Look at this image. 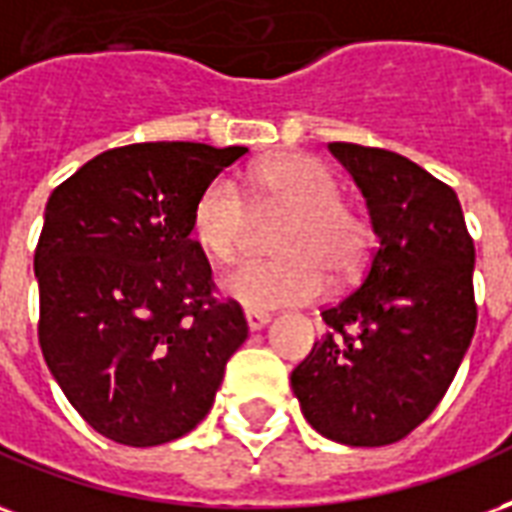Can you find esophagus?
Listing matches in <instances>:
<instances>
[{"label": "esophagus", "instance_id": "34e87169", "mask_svg": "<svg viewBox=\"0 0 512 512\" xmlns=\"http://www.w3.org/2000/svg\"><path fill=\"white\" fill-rule=\"evenodd\" d=\"M245 322H248V330H251V333H256V330H261L264 324L270 322V313L253 311V308H248V311H245Z\"/></svg>", "mask_w": 512, "mask_h": 512}]
</instances>
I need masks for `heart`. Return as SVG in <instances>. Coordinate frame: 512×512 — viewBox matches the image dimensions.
Returning <instances> with one entry per match:
<instances>
[{
  "label": "heart",
  "instance_id": "heart-1",
  "mask_svg": "<svg viewBox=\"0 0 512 512\" xmlns=\"http://www.w3.org/2000/svg\"><path fill=\"white\" fill-rule=\"evenodd\" d=\"M245 195L259 218L286 212V220L275 237L278 259L242 261L223 275V292L237 302L253 311L313 302L327 292V275L341 283L365 267L374 226L343 199L341 182L319 158L267 160L245 177ZM247 202L229 177H215L193 204V240L215 261H234L245 248L253 226Z\"/></svg>",
  "mask_w": 512,
  "mask_h": 512
}]
</instances>
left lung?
Instances as JSON below:
<instances>
[{"label": "left lung", "mask_w": 512, "mask_h": 512, "mask_svg": "<svg viewBox=\"0 0 512 512\" xmlns=\"http://www.w3.org/2000/svg\"><path fill=\"white\" fill-rule=\"evenodd\" d=\"M379 245L327 335L292 371L305 420L352 447L393 445L445 398L477 327L475 242L450 185L398 152L333 141Z\"/></svg>", "instance_id": "1"}]
</instances>
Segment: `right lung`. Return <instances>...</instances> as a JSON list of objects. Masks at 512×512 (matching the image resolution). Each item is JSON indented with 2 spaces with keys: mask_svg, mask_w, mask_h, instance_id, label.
<instances>
[{
  "mask_svg": "<svg viewBox=\"0 0 512 512\" xmlns=\"http://www.w3.org/2000/svg\"><path fill=\"white\" fill-rule=\"evenodd\" d=\"M245 147L147 141L106 149L54 188L35 248L37 338L98 434L155 447L204 420L248 338L190 240L199 193Z\"/></svg>",
  "mask_w": 512,
  "mask_h": 512,
  "instance_id": "add662e5",
  "label": "right lung"
}]
</instances>
